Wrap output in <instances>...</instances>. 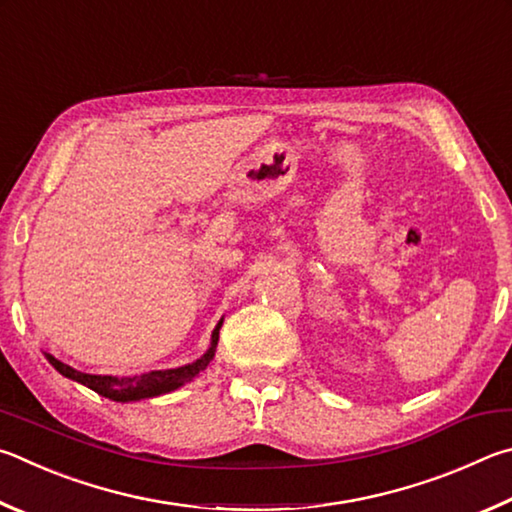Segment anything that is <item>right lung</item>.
I'll return each instance as SVG.
<instances>
[{
    "instance_id": "obj_1",
    "label": "right lung",
    "mask_w": 512,
    "mask_h": 512,
    "mask_svg": "<svg viewBox=\"0 0 512 512\" xmlns=\"http://www.w3.org/2000/svg\"><path fill=\"white\" fill-rule=\"evenodd\" d=\"M220 324L215 326L213 335H211V346L200 360H195L193 364L179 366V369H166V371H150V373H141L134 375V378H112V375H92V373H80L71 366L62 364L56 357L47 353L49 364L56 369L58 373L65 375L69 380H76L80 384H85L92 391H96L98 396H105L114 402H132V400H143V398H155L161 396V393L175 391L182 387V384L191 382L197 378L215 355V346H218V337H220Z\"/></svg>"
}]
</instances>
